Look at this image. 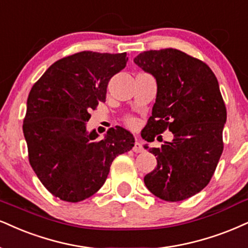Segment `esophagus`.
Returning <instances> with one entry per match:
<instances>
[{
	"label": "esophagus",
	"mask_w": 248,
	"mask_h": 248,
	"mask_svg": "<svg viewBox=\"0 0 248 248\" xmlns=\"http://www.w3.org/2000/svg\"><path fill=\"white\" fill-rule=\"evenodd\" d=\"M132 151L136 152V153H141V152H143V147H142L141 143H140L139 141L134 142V146H133Z\"/></svg>",
	"instance_id": "1"
}]
</instances>
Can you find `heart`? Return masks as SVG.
Listing matches in <instances>:
<instances>
[{
    "label": "heart",
    "mask_w": 248,
    "mask_h": 248,
    "mask_svg": "<svg viewBox=\"0 0 248 248\" xmlns=\"http://www.w3.org/2000/svg\"><path fill=\"white\" fill-rule=\"evenodd\" d=\"M125 124H126L127 126H130V127H133V126H136V121H134L133 118L129 117V118H126V119H125Z\"/></svg>",
    "instance_id": "1"
}]
</instances>
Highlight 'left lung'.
Returning a JSON list of instances; mask_svg holds the SVG:
<instances>
[{
	"label": "left lung",
	"mask_w": 248,
	"mask_h": 248,
	"mask_svg": "<svg viewBox=\"0 0 248 248\" xmlns=\"http://www.w3.org/2000/svg\"><path fill=\"white\" fill-rule=\"evenodd\" d=\"M134 63L157 82L156 101L141 137L154 141L169 130L175 138L149 148L157 166L143 182L155 197L177 202L199 193L223 152L227 108L218 81L202 61L173 48L140 53Z\"/></svg>",
	"instance_id": "left-lung-1"
}]
</instances>
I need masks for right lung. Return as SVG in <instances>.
I'll list each match as a JSON object with an SVG mask.
<instances>
[{
  "instance_id": "obj_1",
  "label": "right lung",
  "mask_w": 248,
  "mask_h": 248,
  "mask_svg": "<svg viewBox=\"0 0 248 248\" xmlns=\"http://www.w3.org/2000/svg\"><path fill=\"white\" fill-rule=\"evenodd\" d=\"M126 62V53L80 51L51 64L31 88L23 123L29 161L54 197L68 202L92 197L115 157L134 146L121 126L101 140L86 131L90 111L105 102L109 80Z\"/></svg>"
}]
</instances>
